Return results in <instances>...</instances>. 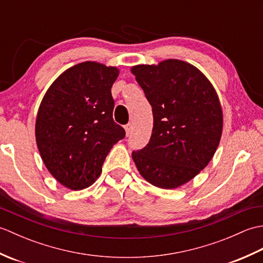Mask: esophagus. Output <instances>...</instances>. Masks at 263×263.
Wrapping results in <instances>:
<instances>
[{
	"label": "esophagus",
	"instance_id": "obj_1",
	"mask_svg": "<svg viewBox=\"0 0 263 263\" xmlns=\"http://www.w3.org/2000/svg\"><path fill=\"white\" fill-rule=\"evenodd\" d=\"M124 128H125L126 136H128V135H130V133L132 132V124H131V123H128V124H126Z\"/></svg>",
	"mask_w": 263,
	"mask_h": 263
}]
</instances>
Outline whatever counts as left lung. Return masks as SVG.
Wrapping results in <instances>:
<instances>
[{
  "label": "left lung",
  "mask_w": 263,
  "mask_h": 263,
  "mask_svg": "<svg viewBox=\"0 0 263 263\" xmlns=\"http://www.w3.org/2000/svg\"><path fill=\"white\" fill-rule=\"evenodd\" d=\"M153 107L149 143L132 153L143 178L175 189L198 175L214 157L222 131L215 88L195 66L180 60L131 69Z\"/></svg>",
  "instance_id": "obj_1"
}]
</instances>
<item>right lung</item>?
Returning <instances> with one entry per match:
<instances>
[{
	"label": "right lung",
	"mask_w": 263,
	"mask_h": 263,
	"mask_svg": "<svg viewBox=\"0 0 263 263\" xmlns=\"http://www.w3.org/2000/svg\"><path fill=\"white\" fill-rule=\"evenodd\" d=\"M117 77L114 66L79 63L52 83L39 106V154L48 172L71 190L90 186L111 147L125 137L113 120L110 89Z\"/></svg>",
	"instance_id": "1"
}]
</instances>
